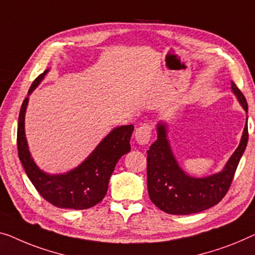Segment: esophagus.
<instances>
[{
  "label": "esophagus",
  "mask_w": 255,
  "mask_h": 255,
  "mask_svg": "<svg viewBox=\"0 0 255 255\" xmlns=\"http://www.w3.org/2000/svg\"><path fill=\"white\" fill-rule=\"evenodd\" d=\"M152 134V127L149 124H144L142 126H139L135 131V139L137 140V143L140 145H145L150 142Z\"/></svg>",
  "instance_id": "esophagus-1"
}]
</instances>
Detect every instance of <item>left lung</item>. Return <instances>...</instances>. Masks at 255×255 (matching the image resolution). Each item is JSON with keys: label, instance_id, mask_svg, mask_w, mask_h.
I'll list each match as a JSON object with an SVG mask.
<instances>
[{"label": "left lung", "instance_id": "1", "mask_svg": "<svg viewBox=\"0 0 255 255\" xmlns=\"http://www.w3.org/2000/svg\"><path fill=\"white\" fill-rule=\"evenodd\" d=\"M231 89L243 109L248 102L234 82ZM158 138L147 150V191L152 203L168 214L188 215L214 206L227 195L249 140L248 121L236 151L220 173L206 177L189 176L178 166L167 139V125L158 123Z\"/></svg>", "mask_w": 255, "mask_h": 255}]
</instances>
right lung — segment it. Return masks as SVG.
<instances>
[{
	"instance_id": "obj_1",
	"label": "right lung",
	"mask_w": 255,
	"mask_h": 255,
	"mask_svg": "<svg viewBox=\"0 0 255 255\" xmlns=\"http://www.w3.org/2000/svg\"><path fill=\"white\" fill-rule=\"evenodd\" d=\"M49 70L40 74L30 86L28 95L39 86ZM28 97L22 102L18 119V155L28 178L43 198L59 208L87 210L100 203L106 195L109 181L119 159L130 151L129 140L132 125L120 126L110 131L82 164L65 174L44 173L34 162L25 136V113Z\"/></svg>"
}]
</instances>
